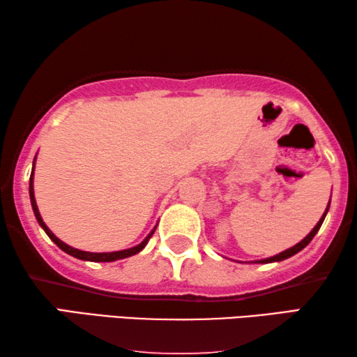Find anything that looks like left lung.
<instances>
[{
	"label": "left lung",
	"instance_id": "left-lung-1",
	"mask_svg": "<svg viewBox=\"0 0 357 357\" xmlns=\"http://www.w3.org/2000/svg\"><path fill=\"white\" fill-rule=\"evenodd\" d=\"M329 206H331V202H329V205H327V208H326L324 214H322V218L319 219V222L314 225V229L311 230L310 234H308L307 236H305V238H303L301 243H297L296 246L289 248V250H286V251H282V252H280V254H276V256H273V257H267V259H262V260H256V262H254V264H270V262H280V260H284V259H287V257L294 256V254H297L298 251H302L303 248L307 246L308 243L314 238V235L318 234V230L321 229L322 222H324V218H326V214H327V211H329Z\"/></svg>",
	"mask_w": 357,
	"mask_h": 357
}]
</instances>
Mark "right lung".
I'll list each match as a JSON object with an SVG mask.
<instances>
[{"mask_svg":"<svg viewBox=\"0 0 357 357\" xmlns=\"http://www.w3.org/2000/svg\"><path fill=\"white\" fill-rule=\"evenodd\" d=\"M35 160H36V157H35ZM33 173H35V162H33V169H31V176H30V200H31V208H33V213H35V216H36L38 224L44 229V231H46L49 238L52 240L55 245L60 248L61 251H65L66 254H70V256L76 257V259H81V260H90V262H114V260L126 259V257L133 256V254H138L146 245H148V241L151 240V236L154 235L157 225L151 230V234L146 236V238L141 241L138 246H133V248H130V250H123V251H114V252H87V251H81V250H76V248L68 246L66 243H63L60 238H56V236L52 234V231H50V229L47 227V225L44 224L41 214H39V209H38L36 200H35V190H33Z\"/></svg>","mask_w":357,"mask_h":357,"instance_id":"1","label":"right lung"}]
</instances>
